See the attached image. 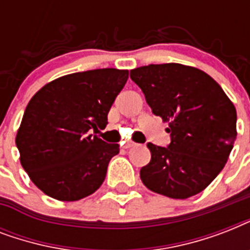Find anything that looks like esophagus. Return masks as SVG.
<instances>
[{"mask_svg":"<svg viewBox=\"0 0 250 250\" xmlns=\"http://www.w3.org/2000/svg\"><path fill=\"white\" fill-rule=\"evenodd\" d=\"M132 146H136V143H133V141H125V144H123V148L125 149L132 148Z\"/></svg>","mask_w":250,"mask_h":250,"instance_id":"esophagus-1","label":"esophagus"}]
</instances>
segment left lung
<instances>
[{
	"label": "left lung",
	"mask_w": 250,
	"mask_h": 250,
	"mask_svg": "<svg viewBox=\"0 0 250 250\" xmlns=\"http://www.w3.org/2000/svg\"><path fill=\"white\" fill-rule=\"evenodd\" d=\"M152 113L168 122L171 143H148L152 158L141 167L148 189L170 198L200 193L225 167L236 140V109L206 72L180 63L131 70Z\"/></svg>",
	"instance_id": "8db88e82"
}]
</instances>
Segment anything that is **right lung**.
Masks as SVG:
<instances>
[{"label": "right lung", "instance_id": "right-lung-1", "mask_svg": "<svg viewBox=\"0 0 250 250\" xmlns=\"http://www.w3.org/2000/svg\"><path fill=\"white\" fill-rule=\"evenodd\" d=\"M127 70L98 68L53 80L25 107L18 129L21 164L33 184L60 201L89 196L105 180L119 145L88 135L107 125V114Z\"/></svg>", "mask_w": 250, "mask_h": 250}]
</instances>
